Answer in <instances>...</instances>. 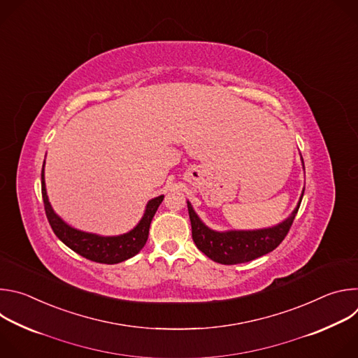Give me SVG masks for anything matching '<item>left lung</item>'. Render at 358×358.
Listing matches in <instances>:
<instances>
[{
    "instance_id": "left-lung-1",
    "label": "left lung",
    "mask_w": 358,
    "mask_h": 358,
    "mask_svg": "<svg viewBox=\"0 0 358 358\" xmlns=\"http://www.w3.org/2000/svg\"><path fill=\"white\" fill-rule=\"evenodd\" d=\"M301 166L304 169L303 159ZM303 194L304 189H301L296 208L286 220L273 227L259 229H211L201 221L198 214L194 211L191 202L187 201L194 243L202 253H206L210 259L222 265L245 264L259 257H264V255L278 248L279 243L287 235L293 224V220L299 211Z\"/></svg>"
}]
</instances>
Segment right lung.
<instances>
[{
	"mask_svg": "<svg viewBox=\"0 0 358 358\" xmlns=\"http://www.w3.org/2000/svg\"><path fill=\"white\" fill-rule=\"evenodd\" d=\"M41 185H42V198L45 213L48 221L52 227L55 235L73 252L79 253L80 257L97 262V264H106L115 265L123 261H127L137 255L147 242L148 229L152 217H155L157 208L164 199V195H159L156 198H151L144 210V214L138 224L126 234L115 235V236H105L93 232H85L71 227L65 222L52 208L46 194L45 185V162L42 166L41 173Z\"/></svg>",
	"mask_w": 358,
	"mask_h": 358,
	"instance_id": "1",
	"label": "right lung"
}]
</instances>
